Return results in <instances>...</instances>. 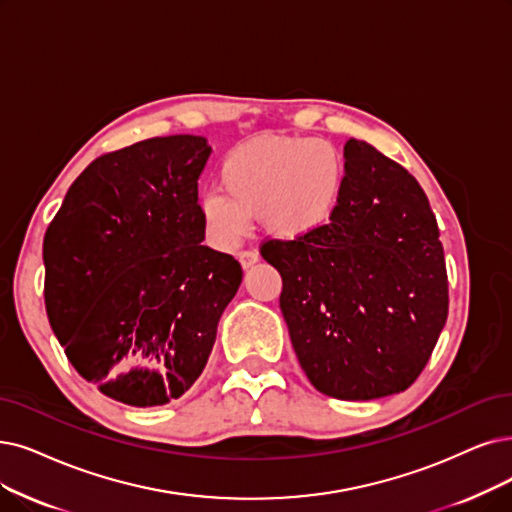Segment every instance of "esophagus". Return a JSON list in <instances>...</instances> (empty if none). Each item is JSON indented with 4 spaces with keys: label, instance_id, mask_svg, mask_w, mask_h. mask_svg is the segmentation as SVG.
Wrapping results in <instances>:
<instances>
[{
    "label": "esophagus",
    "instance_id": "34e87169",
    "mask_svg": "<svg viewBox=\"0 0 512 512\" xmlns=\"http://www.w3.org/2000/svg\"><path fill=\"white\" fill-rule=\"evenodd\" d=\"M239 262H241V267L243 269H250V267H254V264L260 260V256H258V252H254V250H245V252H239Z\"/></svg>",
    "mask_w": 512,
    "mask_h": 512
}]
</instances>
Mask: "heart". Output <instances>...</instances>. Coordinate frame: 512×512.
Listing matches in <instances>:
<instances>
[{"instance_id": "heart-1", "label": "heart", "mask_w": 512, "mask_h": 512, "mask_svg": "<svg viewBox=\"0 0 512 512\" xmlns=\"http://www.w3.org/2000/svg\"><path fill=\"white\" fill-rule=\"evenodd\" d=\"M218 191L199 201L208 233L222 245L237 243L258 216L262 231L296 241L323 233L336 220L346 161L325 140L306 136H260L224 157Z\"/></svg>"}]
</instances>
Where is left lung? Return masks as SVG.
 Segmentation results:
<instances>
[{"label":"left lung","instance_id":"left-lung-1","mask_svg":"<svg viewBox=\"0 0 512 512\" xmlns=\"http://www.w3.org/2000/svg\"><path fill=\"white\" fill-rule=\"evenodd\" d=\"M346 189L323 233L267 241L306 378L327 397L380 399L424 370L447 319L437 218L418 180L370 142L344 145Z\"/></svg>","mask_w":512,"mask_h":512}]
</instances>
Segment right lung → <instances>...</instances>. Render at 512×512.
I'll list each match as a JSON object with an SVG mask.
<instances>
[{
    "label": "right lung",
    "instance_id": "right-lung-1",
    "mask_svg": "<svg viewBox=\"0 0 512 512\" xmlns=\"http://www.w3.org/2000/svg\"><path fill=\"white\" fill-rule=\"evenodd\" d=\"M203 136L140 140L77 176L44 237L46 311L81 378L134 407L166 405L201 376L239 262L201 245Z\"/></svg>",
    "mask_w": 512,
    "mask_h": 512
}]
</instances>
